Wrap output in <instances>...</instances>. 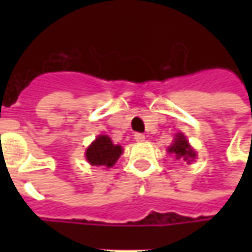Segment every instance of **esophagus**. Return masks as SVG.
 <instances>
[{
    "label": "esophagus",
    "mask_w": 252,
    "mask_h": 252,
    "mask_svg": "<svg viewBox=\"0 0 252 252\" xmlns=\"http://www.w3.org/2000/svg\"><path fill=\"white\" fill-rule=\"evenodd\" d=\"M133 139H135L136 142H143V140L146 139V136H144L143 133H135V135H133Z\"/></svg>",
    "instance_id": "34e87169"
}]
</instances>
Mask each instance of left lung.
Wrapping results in <instances>:
<instances>
[{
	"instance_id": "1",
	"label": "left lung",
	"mask_w": 252,
	"mask_h": 252,
	"mask_svg": "<svg viewBox=\"0 0 252 252\" xmlns=\"http://www.w3.org/2000/svg\"><path fill=\"white\" fill-rule=\"evenodd\" d=\"M167 153L175 155L177 159H184L188 163H190L191 160H194V158L197 157L195 151L191 148V146L189 144V142L186 140V137L184 133H177L175 135L174 143L167 148Z\"/></svg>"
}]
</instances>
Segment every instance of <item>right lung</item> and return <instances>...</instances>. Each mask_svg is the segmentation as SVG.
I'll return each mask as SVG.
<instances>
[{"label":"right lung","mask_w":252,"mask_h":252,"mask_svg":"<svg viewBox=\"0 0 252 252\" xmlns=\"http://www.w3.org/2000/svg\"><path fill=\"white\" fill-rule=\"evenodd\" d=\"M123 154V148L119 144H113L109 136L99 135L95 137L88 148L85 157L92 166H104V167H112L115 166L117 159Z\"/></svg>","instance_id":"obj_1"}]
</instances>
